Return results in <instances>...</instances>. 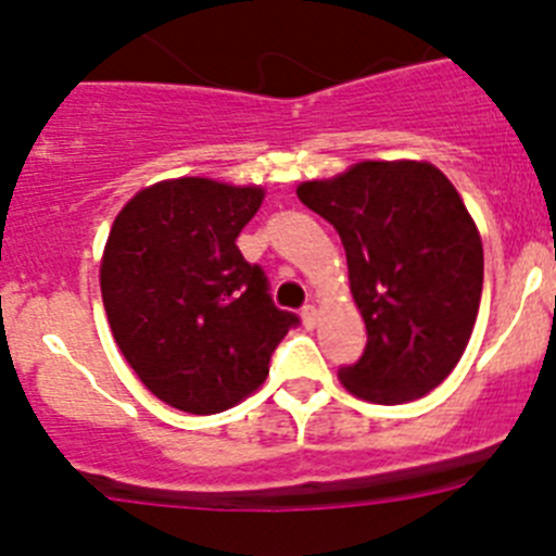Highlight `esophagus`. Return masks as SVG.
Here are the masks:
<instances>
[{"instance_id":"34e87169","label":"esophagus","mask_w":556,"mask_h":556,"mask_svg":"<svg viewBox=\"0 0 556 556\" xmlns=\"http://www.w3.org/2000/svg\"><path fill=\"white\" fill-rule=\"evenodd\" d=\"M301 320H303V326H306V328H314V326H317V320H320V312H317L314 306H303Z\"/></svg>"}]
</instances>
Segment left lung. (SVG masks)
Returning a JSON list of instances; mask_svg holds the SVG:
<instances>
[{
	"label": "left lung",
	"mask_w": 556,
	"mask_h": 556,
	"mask_svg": "<svg viewBox=\"0 0 556 556\" xmlns=\"http://www.w3.org/2000/svg\"><path fill=\"white\" fill-rule=\"evenodd\" d=\"M303 205L337 228L348 281L367 328L351 395L409 404L440 387L473 333L484 250L473 217L429 161H358L298 186Z\"/></svg>",
	"instance_id": "1"
}]
</instances>
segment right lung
I'll list each match as a JSON object with an SVG mask.
<instances>
[{
    "label": "right lung",
    "mask_w": 556,
    "mask_h": 556,
    "mask_svg": "<svg viewBox=\"0 0 556 556\" xmlns=\"http://www.w3.org/2000/svg\"><path fill=\"white\" fill-rule=\"evenodd\" d=\"M262 203V186L159 180L127 200L108 233L100 289L113 339L141 384L189 415L253 395L298 323L236 248Z\"/></svg>",
    "instance_id": "obj_1"
}]
</instances>
